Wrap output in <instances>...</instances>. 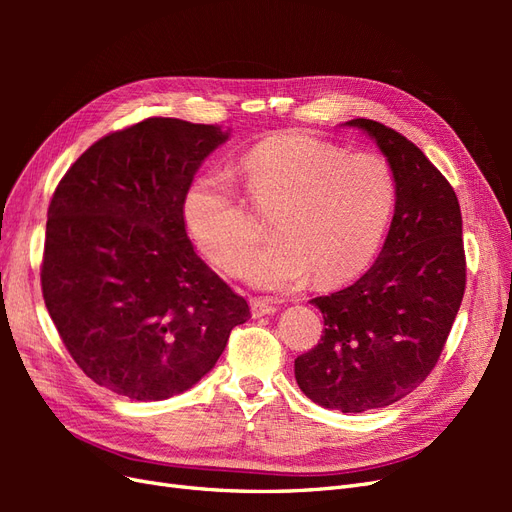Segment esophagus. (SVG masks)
<instances>
[{
	"label": "esophagus",
	"instance_id": "obj_1",
	"mask_svg": "<svg viewBox=\"0 0 512 512\" xmlns=\"http://www.w3.org/2000/svg\"><path fill=\"white\" fill-rule=\"evenodd\" d=\"M275 314V307L267 301L262 299H254L252 301V316L254 318H262V316H273Z\"/></svg>",
	"mask_w": 512,
	"mask_h": 512
}]
</instances>
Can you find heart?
<instances>
[{"label": "heart", "instance_id": "b5f03b06", "mask_svg": "<svg viewBox=\"0 0 512 512\" xmlns=\"http://www.w3.org/2000/svg\"><path fill=\"white\" fill-rule=\"evenodd\" d=\"M247 190L275 205L269 228L277 237L243 269L256 288L286 292L314 275L318 286L342 284L378 252L395 209V177L374 153L344 149L303 132L273 134L243 158ZM183 220L203 254L237 273L258 241V228L226 173L192 181Z\"/></svg>", "mask_w": 512, "mask_h": 512}]
</instances>
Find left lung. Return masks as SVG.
<instances>
[{
  "instance_id": "1",
  "label": "left lung",
  "mask_w": 512,
  "mask_h": 512,
  "mask_svg": "<svg viewBox=\"0 0 512 512\" xmlns=\"http://www.w3.org/2000/svg\"><path fill=\"white\" fill-rule=\"evenodd\" d=\"M344 126L367 134L386 158L395 213L367 273L312 299L324 335L294 359V378L314 404L359 414L395 404L436 367L466 290V254L457 196L425 153L378 121Z\"/></svg>"
}]
</instances>
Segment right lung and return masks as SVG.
<instances>
[{"instance_id":"right-lung-1","label":"right lung","mask_w":512,"mask_h":512,"mask_svg":"<svg viewBox=\"0 0 512 512\" xmlns=\"http://www.w3.org/2000/svg\"><path fill=\"white\" fill-rule=\"evenodd\" d=\"M230 130L151 117L100 138L49 205L42 294L85 376L162 401L207 376L250 305L185 232L183 198Z\"/></svg>"}]
</instances>
